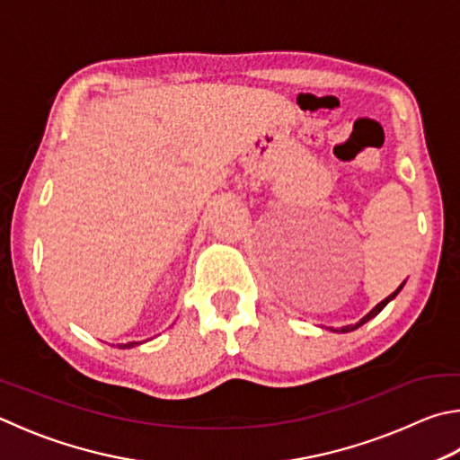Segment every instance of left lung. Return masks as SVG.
Segmentation results:
<instances>
[{"instance_id": "8db88e82", "label": "left lung", "mask_w": 460, "mask_h": 460, "mask_svg": "<svg viewBox=\"0 0 460 460\" xmlns=\"http://www.w3.org/2000/svg\"><path fill=\"white\" fill-rule=\"evenodd\" d=\"M406 283V281H404ZM404 283H402V286H404ZM402 286H400L396 291H394V294H390L386 299H382V302L378 304V305H376L374 307V310L372 312H368V314H366L364 317H362V320L360 322H358L356 325H344V328H338V330H333V332H341V333H346V332H352V330H356V328H360V325L362 323H366V322H368V320H372V317H376V315H378L382 310H384V307H386L388 305V302H392V299H394L398 294H400V289H402Z\"/></svg>"}]
</instances>
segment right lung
Returning a JSON list of instances; mask_svg holds the SVG:
<instances>
[{"mask_svg":"<svg viewBox=\"0 0 460 460\" xmlns=\"http://www.w3.org/2000/svg\"><path fill=\"white\" fill-rule=\"evenodd\" d=\"M138 344V341H128V344H119V348H132V346H137Z\"/></svg>","mask_w":460,"mask_h":460,"instance_id":"1","label":"right lung"}]
</instances>
